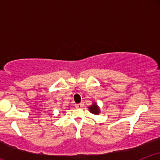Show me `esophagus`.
Returning <instances> with one entry per match:
<instances>
[{"label": "esophagus", "mask_w": 160, "mask_h": 160, "mask_svg": "<svg viewBox=\"0 0 160 160\" xmlns=\"http://www.w3.org/2000/svg\"><path fill=\"white\" fill-rule=\"evenodd\" d=\"M82 106H83V104H82V103H80V104H76V108H82Z\"/></svg>", "instance_id": "34e87169"}]
</instances>
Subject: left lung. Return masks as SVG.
Listing matches in <instances>:
<instances>
[{
	"mask_svg": "<svg viewBox=\"0 0 160 160\" xmlns=\"http://www.w3.org/2000/svg\"><path fill=\"white\" fill-rule=\"evenodd\" d=\"M89 111H90L91 113H94V114H98L99 113V109L98 106L96 105V104H93L92 105L89 107Z\"/></svg>",
	"mask_w": 160,
	"mask_h": 160,
	"instance_id": "obj_1",
	"label": "left lung"
}]
</instances>
